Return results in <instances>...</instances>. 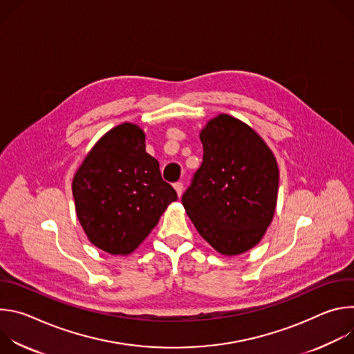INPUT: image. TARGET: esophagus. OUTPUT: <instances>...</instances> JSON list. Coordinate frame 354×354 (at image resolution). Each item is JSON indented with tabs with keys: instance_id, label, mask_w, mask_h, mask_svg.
Instances as JSON below:
<instances>
[{
	"instance_id": "1",
	"label": "esophagus",
	"mask_w": 354,
	"mask_h": 354,
	"mask_svg": "<svg viewBox=\"0 0 354 354\" xmlns=\"http://www.w3.org/2000/svg\"><path fill=\"white\" fill-rule=\"evenodd\" d=\"M174 187H175V190H176L178 196L180 197V196H182V193H183V183H182V182H176V183L174 185Z\"/></svg>"
}]
</instances>
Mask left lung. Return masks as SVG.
<instances>
[{"label": "left lung", "instance_id": "obj_1", "mask_svg": "<svg viewBox=\"0 0 354 354\" xmlns=\"http://www.w3.org/2000/svg\"><path fill=\"white\" fill-rule=\"evenodd\" d=\"M203 162L182 205L203 236L225 257L254 248L270 225L279 168L262 137L243 122L218 115L200 131Z\"/></svg>", "mask_w": 354, "mask_h": 354}]
</instances>
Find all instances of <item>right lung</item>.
<instances>
[{"label": "right lung", "mask_w": 354, "mask_h": 354, "mask_svg": "<svg viewBox=\"0 0 354 354\" xmlns=\"http://www.w3.org/2000/svg\"><path fill=\"white\" fill-rule=\"evenodd\" d=\"M73 196L88 239L111 255L131 254L178 198L133 123L113 127L93 145L74 175Z\"/></svg>", "instance_id": "add662e5"}]
</instances>
